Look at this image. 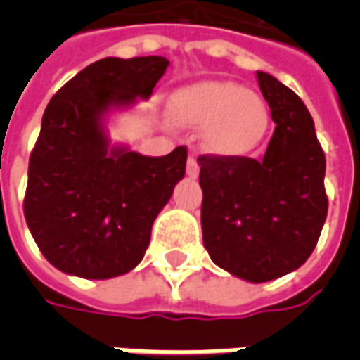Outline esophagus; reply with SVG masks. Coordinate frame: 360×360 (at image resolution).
Returning <instances> with one entry per match:
<instances>
[{"label": "esophagus", "instance_id": "1", "mask_svg": "<svg viewBox=\"0 0 360 360\" xmlns=\"http://www.w3.org/2000/svg\"><path fill=\"white\" fill-rule=\"evenodd\" d=\"M198 172H200V165H198V162H196V156L191 154L187 160V175L195 179V177H198Z\"/></svg>", "mask_w": 360, "mask_h": 360}]
</instances>
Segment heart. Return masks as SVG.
<instances>
[{
	"label": "heart",
	"mask_w": 360,
	"mask_h": 360,
	"mask_svg": "<svg viewBox=\"0 0 360 360\" xmlns=\"http://www.w3.org/2000/svg\"><path fill=\"white\" fill-rule=\"evenodd\" d=\"M173 123L204 129V148L218 156H243L262 141L268 108L235 82H198L175 92L169 103Z\"/></svg>",
	"instance_id": "heart-1"
}]
</instances>
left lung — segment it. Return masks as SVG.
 <instances>
[{"mask_svg":"<svg viewBox=\"0 0 360 360\" xmlns=\"http://www.w3.org/2000/svg\"><path fill=\"white\" fill-rule=\"evenodd\" d=\"M276 123L264 156H200L202 241L212 262L250 283L301 268L328 216L326 156L293 90L258 71Z\"/></svg>","mask_w":360,"mask_h":360,"instance_id":"obj_1","label":"left lung"}]
</instances>
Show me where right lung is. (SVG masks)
Returning <instances> with one entry per match:
<instances>
[{
    "label": "right lung",
    "instance_id": "1",
    "mask_svg": "<svg viewBox=\"0 0 360 360\" xmlns=\"http://www.w3.org/2000/svg\"><path fill=\"white\" fill-rule=\"evenodd\" d=\"M169 61L103 58L59 89L28 162L25 218L38 249L69 276L110 279L139 264L152 224L185 177L187 148L150 158L110 146L105 115L148 100Z\"/></svg>",
    "mask_w": 360,
    "mask_h": 360
}]
</instances>
